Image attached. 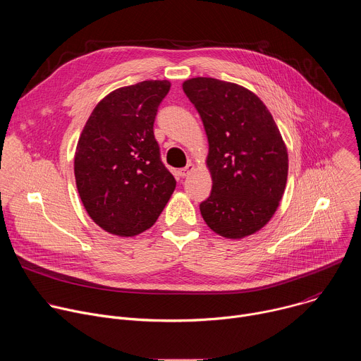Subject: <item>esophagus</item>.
Wrapping results in <instances>:
<instances>
[{"label": "esophagus", "mask_w": 361, "mask_h": 361, "mask_svg": "<svg viewBox=\"0 0 361 361\" xmlns=\"http://www.w3.org/2000/svg\"><path fill=\"white\" fill-rule=\"evenodd\" d=\"M194 170H195V166H194L192 163H188L184 169L180 170V176H181V177H188Z\"/></svg>", "instance_id": "1"}]
</instances>
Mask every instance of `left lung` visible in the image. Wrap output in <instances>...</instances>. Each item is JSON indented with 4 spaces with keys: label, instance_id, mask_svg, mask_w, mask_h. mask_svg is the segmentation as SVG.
Wrapping results in <instances>:
<instances>
[{
    "label": "left lung",
    "instance_id": "1",
    "mask_svg": "<svg viewBox=\"0 0 361 361\" xmlns=\"http://www.w3.org/2000/svg\"><path fill=\"white\" fill-rule=\"evenodd\" d=\"M209 140L210 197L201 216L214 233L237 240L262 230L283 198L288 152L264 102L243 85L209 77L183 82Z\"/></svg>",
    "mask_w": 361,
    "mask_h": 361
}]
</instances>
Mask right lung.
<instances>
[{
	"label": "right lung",
	"instance_id": "obj_1",
	"mask_svg": "<svg viewBox=\"0 0 361 361\" xmlns=\"http://www.w3.org/2000/svg\"><path fill=\"white\" fill-rule=\"evenodd\" d=\"M170 87L149 80L111 91L80 134L77 190L91 220L110 234L134 237L152 227L176 190L152 131Z\"/></svg>",
	"mask_w": 361,
	"mask_h": 361
}]
</instances>
